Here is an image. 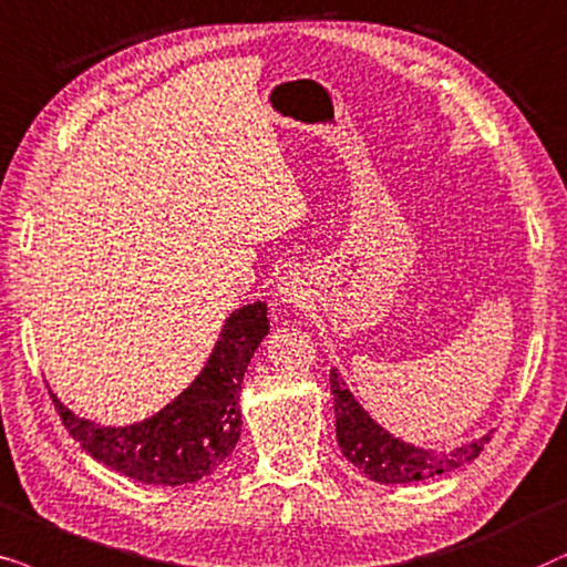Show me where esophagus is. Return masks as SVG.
<instances>
[{"mask_svg":"<svg viewBox=\"0 0 567 567\" xmlns=\"http://www.w3.org/2000/svg\"><path fill=\"white\" fill-rule=\"evenodd\" d=\"M277 292H279V298H282L285 303H290V306H300V303H303V298H306L303 285H300V279H296V277H285L282 282H279Z\"/></svg>","mask_w":567,"mask_h":567,"instance_id":"obj_1","label":"esophagus"}]
</instances>
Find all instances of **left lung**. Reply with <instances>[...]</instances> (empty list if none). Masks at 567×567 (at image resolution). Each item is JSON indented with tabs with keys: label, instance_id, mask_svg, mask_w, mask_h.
<instances>
[{
	"label": "left lung",
	"instance_id": "1",
	"mask_svg": "<svg viewBox=\"0 0 567 567\" xmlns=\"http://www.w3.org/2000/svg\"><path fill=\"white\" fill-rule=\"evenodd\" d=\"M329 386L331 396H334L339 449L354 470H360L368 480L381 482V485H410V482L462 470L464 464L482 454V449L493 437V433H485L474 437L472 443H462V446L449 451L412 446L402 437L391 435L386 427L362 410V404L354 399L337 368H331Z\"/></svg>",
	"mask_w": 567,
	"mask_h": 567
}]
</instances>
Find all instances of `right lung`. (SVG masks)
Instances as JSON below:
<instances>
[{"label":"right lung","instance_id":"add662e5","mask_svg":"<svg viewBox=\"0 0 567 567\" xmlns=\"http://www.w3.org/2000/svg\"><path fill=\"white\" fill-rule=\"evenodd\" d=\"M267 334V303L236 308L196 379L163 410L130 425H101L70 410L54 391L51 399L74 441L109 470L145 485H192L236 449L244 375Z\"/></svg>","mask_w":567,"mask_h":567}]
</instances>
